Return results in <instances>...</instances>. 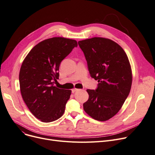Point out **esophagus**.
<instances>
[{
  "label": "esophagus",
  "instance_id": "1",
  "mask_svg": "<svg viewBox=\"0 0 155 155\" xmlns=\"http://www.w3.org/2000/svg\"><path fill=\"white\" fill-rule=\"evenodd\" d=\"M78 91V89H77V88H73V90L71 91V92H72V93H75V92H77V91Z\"/></svg>",
  "mask_w": 155,
  "mask_h": 155
}]
</instances>
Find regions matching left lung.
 <instances>
[{
    "label": "left lung",
    "mask_w": 155,
    "mask_h": 155,
    "mask_svg": "<svg viewBox=\"0 0 155 155\" xmlns=\"http://www.w3.org/2000/svg\"><path fill=\"white\" fill-rule=\"evenodd\" d=\"M78 43L91 77L99 82L95 90H87L89 98L84 109L97 120H107L119 112L131 91L132 72L128 58L123 49L109 39L95 37Z\"/></svg>",
    "instance_id": "1"
}]
</instances>
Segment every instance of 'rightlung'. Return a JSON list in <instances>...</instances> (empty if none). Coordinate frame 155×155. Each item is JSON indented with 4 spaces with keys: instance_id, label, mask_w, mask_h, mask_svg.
Here are the masks:
<instances>
[{
    "instance_id": "add662e5",
    "label": "right lung",
    "mask_w": 155,
    "mask_h": 155,
    "mask_svg": "<svg viewBox=\"0 0 155 155\" xmlns=\"http://www.w3.org/2000/svg\"><path fill=\"white\" fill-rule=\"evenodd\" d=\"M78 46L77 41L61 37L36 45L24 60L19 72L20 90L27 107L37 119L50 123L60 118L70 90L54 86L61 61Z\"/></svg>"
}]
</instances>
